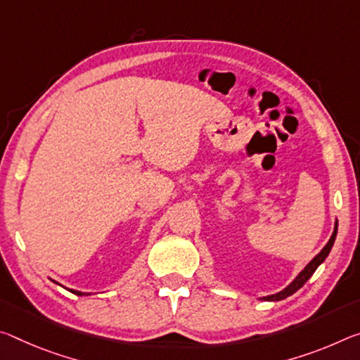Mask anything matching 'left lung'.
Segmentation results:
<instances>
[{
	"mask_svg": "<svg viewBox=\"0 0 360 360\" xmlns=\"http://www.w3.org/2000/svg\"><path fill=\"white\" fill-rule=\"evenodd\" d=\"M336 232H338V221L335 222V229H333V233H332V237H330V240L327 242V245H325V247L322 248V252L319 253L316 258H314L309 264H307L303 271H301L298 276H296V278L295 281L288 285L287 288H283L282 292H278V293H276V295H269V296H264V298L262 300H266V301H281V300H285L287 298V296H290V295H293L295 292H298V290L303 287V285L309 281V277L312 276L314 272H316V269L319 266L322 264V262L325 261V258H327L328 256V253H330V250H332V247H333V243H335V238H336Z\"/></svg>",
	"mask_w": 360,
	"mask_h": 360,
	"instance_id": "left-lung-1",
	"label": "left lung"
}]
</instances>
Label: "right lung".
<instances>
[{
    "instance_id": "right-lung-1",
    "label": "right lung",
    "mask_w": 360,
    "mask_h": 360,
    "mask_svg": "<svg viewBox=\"0 0 360 360\" xmlns=\"http://www.w3.org/2000/svg\"><path fill=\"white\" fill-rule=\"evenodd\" d=\"M72 293H75V295H78V296H82V295H89V293H83V292H77V290H70Z\"/></svg>"
}]
</instances>
